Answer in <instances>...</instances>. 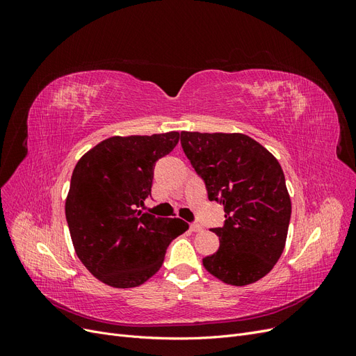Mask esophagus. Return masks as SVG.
Masks as SVG:
<instances>
[{"label":"esophagus","mask_w":356,"mask_h":356,"mask_svg":"<svg viewBox=\"0 0 356 356\" xmlns=\"http://www.w3.org/2000/svg\"><path fill=\"white\" fill-rule=\"evenodd\" d=\"M190 230L195 232V233H199V232H203V227L197 222H193V224H190Z\"/></svg>","instance_id":"1"}]
</instances>
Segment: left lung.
Here are the masks:
<instances>
[{
	"instance_id": "obj_1",
	"label": "left lung",
	"mask_w": 356,
	"mask_h": 356,
	"mask_svg": "<svg viewBox=\"0 0 356 356\" xmlns=\"http://www.w3.org/2000/svg\"><path fill=\"white\" fill-rule=\"evenodd\" d=\"M181 145L207 184L209 200L224 207V225L212 229L218 251L203 258L224 284L260 281L277 263L286 242L291 199L276 157L243 134L181 132Z\"/></svg>"
}]
</instances>
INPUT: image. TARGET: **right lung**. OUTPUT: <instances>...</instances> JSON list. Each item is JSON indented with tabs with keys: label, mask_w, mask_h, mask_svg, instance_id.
<instances>
[{
	"label": "right lung",
	"mask_w": 356,
	"mask_h": 356,
	"mask_svg": "<svg viewBox=\"0 0 356 356\" xmlns=\"http://www.w3.org/2000/svg\"><path fill=\"white\" fill-rule=\"evenodd\" d=\"M178 141V132L111 136L75 165L67 222L75 254L101 282L114 288L143 285L163 264L169 243L188 230L179 218L138 209L152 195L154 163Z\"/></svg>",
	"instance_id": "obj_1"
}]
</instances>
